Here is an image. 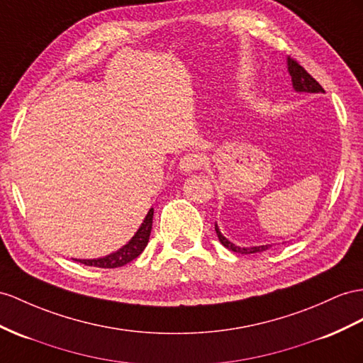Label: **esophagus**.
Returning <instances> with one entry per match:
<instances>
[{
    "label": "esophagus",
    "mask_w": 363,
    "mask_h": 363,
    "mask_svg": "<svg viewBox=\"0 0 363 363\" xmlns=\"http://www.w3.org/2000/svg\"><path fill=\"white\" fill-rule=\"evenodd\" d=\"M201 165H202V157L196 153H187L181 157V162H179L181 170L185 173H191L194 170H198Z\"/></svg>",
    "instance_id": "34e87169"
}]
</instances>
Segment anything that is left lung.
Listing matches in <instances>:
<instances>
[{
    "label": "left lung",
    "mask_w": 363,
    "mask_h": 363,
    "mask_svg": "<svg viewBox=\"0 0 363 363\" xmlns=\"http://www.w3.org/2000/svg\"><path fill=\"white\" fill-rule=\"evenodd\" d=\"M286 66H288V72H290V77L293 81V87L296 91H306V93H325V90L322 89V86L319 84L318 81H315L308 72H306L299 62L293 58H288L286 61ZM215 230H216V235L220 240V244L224 245L225 248L231 250V252L235 253H240V255H252V253H259V252H265L267 248H270L272 245H261V247H238L233 242H230V240L222 236V233L219 231L218 224H215Z\"/></svg>",
    "instance_id": "left-lung-1"
}]
</instances>
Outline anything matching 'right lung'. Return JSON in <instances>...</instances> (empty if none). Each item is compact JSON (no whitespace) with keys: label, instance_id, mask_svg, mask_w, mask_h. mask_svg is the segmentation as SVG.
I'll use <instances>...</instances> for the list:
<instances>
[{"label":"right lung","instance_id":"add662e5","mask_svg":"<svg viewBox=\"0 0 363 363\" xmlns=\"http://www.w3.org/2000/svg\"><path fill=\"white\" fill-rule=\"evenodd\" d=\"M152 224H153V208H150V211L147 213L144 222L135 233V236L130 239V242L123 248H119L118 252L99 259H75V261L89 267H98V268H118L132 262L133 259H136L139 255H141L144 252V248L147 247L148 238H150V233H152Z\"/></svg>","mask_w":363,"mask_h":363}]
</instances>
